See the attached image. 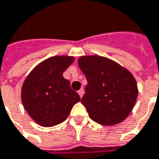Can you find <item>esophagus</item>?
Listing matches in <instances>:
<instances>
[{
    "label": "esophagus",
    "instance_id": "obj_1",
    "mask_svg": "<svg viewBox=\"0 0 159 159\" xmlns=\"http://www.w3.org/2000/svg\"><path fill=\"white\" fill-rule=\"evenodd\" d=\"M78 93L80 94V98L83 96V94H84V89H80L79 91H78Z\"/></svg>",
    "mask_w": 159,
    "mask_h": 159
}]
</instances>
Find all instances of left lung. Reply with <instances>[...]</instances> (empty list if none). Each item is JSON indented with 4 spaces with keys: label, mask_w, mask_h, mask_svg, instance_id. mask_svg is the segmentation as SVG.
<instances>
[{
    "label": "left lung",
    "mask_w": 159,
    "mask_h": 159,
    "mask_svg": "<svg viewBox=\"0 0 159 159\" xmlns=\"http://www.w3.org/2000/svg\"><path fill=\"white\" fill-rule=\"evenodd\" d=\"M78 63L88 82L81 103L89 118L102 125L123 122L134 108L138 94L133 75L103 57H80Z\"/></svg>",
    "instance_id": "1"
}]
</instances>
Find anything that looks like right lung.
Returning <instances> with one entry per match:
<instances>
[{
  "label": "right lung",
  "instance_id": "1",
  "mask_svg": "<svg viewBox=\"0 0 159 159\" xmlns=\"http://www.w3.org/2000/svg\"><path fill=\"white\" fill-rule=\"evenodd\" d=\"M73 57H52L31 71L22 88V102L31 118L50 127L64 122L73 106L80 101L70 88L63 72L73 63Z\"/></svg>",
  "mask_w": 159,
  "mask_h": 159
}]
</instances>
